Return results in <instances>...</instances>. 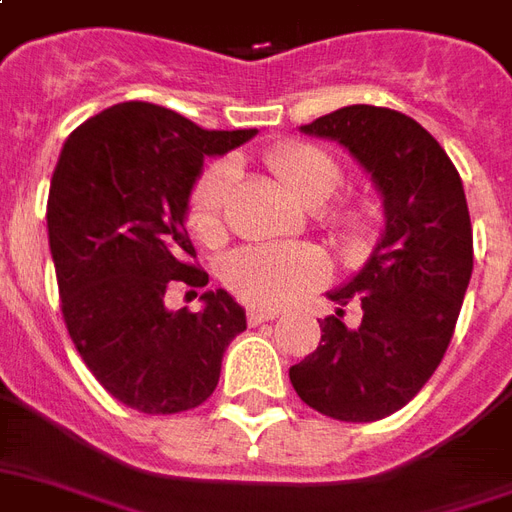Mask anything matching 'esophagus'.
Here are the masks:
<instances>
[{
  "instance_id": "esophagus-1",
  "label": "esophagus",
  "mask_w": 512,
  "mask_h": 512,
  "mask_svg": "<svg viewBox=\"0 0 512 512\" xmlns=\"http://www.w3.org/2000/svg\"><path fill=\"white\" fill-rule=\"evenodd\" d=\"M275 318H278L275 310H261V307H251V310H248V324L251 326H259L264 324V321H275Z\"/></svg>"
}]
</instances>
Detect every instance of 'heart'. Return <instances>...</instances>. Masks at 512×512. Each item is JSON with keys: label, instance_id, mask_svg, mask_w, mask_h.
I'll return each mask as SVG.
<instances>
[{"label": "heart", "instance_id": "b5f03b06", "mask_svg": "<svg viewBox=\"0 0 512 512\" xmlns=\"http://www.w3.org/2000/svg\"><path fill=\"white\" fill-rule=\"evenodd\" d=\"M267 167L283 186L310 207L326 205L343 186V172L332 156L305 142H288L267 156ZM234 186V167L215 161L202 172L188 197V224L199 240L215 248L226 240L229 229V197ZM332 229L343 240H359V210L343 207L329 218ZM224 283L253 307L278 310L302 297L326 278V261L310 245H256L242 248L224 261Z\"/></svg>", "mask_w": 512, "mask_h": 512}]
</instances>
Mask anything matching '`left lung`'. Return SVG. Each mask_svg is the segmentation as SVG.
I'll list each match as a JSON object with an SVG mask.
<instances>
[{
	"label": "left lung",
	"mask_w": 512,
	"mask_h": 512,
	"mask_svg": "<svg viewBox=\"0 0 512 512\" xmlns=\"http://www.w3.org/2000/svg\"><path fill=\"white\" fill-rule=\"evenodd\" d=\"M302 132L337 140L370 172L386 226L359 275L329 291L337 315L318 321L321 343L288 378L318 413L370 424L416 397L448 351L472 275L467 197L440 142L405 113L340 107ZM351 298L365 315L348 330Z\"/></svg>",
	"instance_id": "1"
}]
</instances>
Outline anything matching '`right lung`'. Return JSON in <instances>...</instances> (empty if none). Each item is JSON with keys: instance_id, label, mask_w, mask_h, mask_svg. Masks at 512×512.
<instances>
[{"instance_id": "right-lung-1", "label": "right lung", "mask_w": 512, "mask_h": 512, "mask_svg": "<svg viewBox=\"0 0 512 512\" xmlns=\"http://www.w3.org/2000/svg\"><path fill=\"white\" fill-rule=\"evenodd\" d=\"M256 129L210 132L175 110L121 102L80 124L61 148L48 194V242L64 324L110 397L148 416L199 407L221 359L245 332L224 288L205 307L169 310L172 288L207 286L186 232L205 156H224Z\"/></svg>"}]
</instances>
